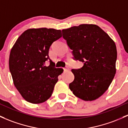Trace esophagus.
Wrapping results in <instances>:
<instances>
[{
    "instance_id": "esophagus-1",
    "label": "esophagus",
    "mask_w": 128,
    "mask_h": 128,
    "mask_svg": "<svg viewBox=\"0 0 128 128\" xmlns=\"http://www.w3.org/2000/svg\"><path fill=\"white\" fill-rule=\"evenodd\" d=\"M64 71H68L70 70V68H68V67H65V68H64Z\"/></svg>"
}]
</instances>
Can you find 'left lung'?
<instances>
[{
    "label": "left lung",
    "mask_w": 128,
    "mask_h": 128,
    "mask_svg": "<svg viewBox=\"0 0 128 128\" xmlns=\"http://www.w3.org/2000/svg\"><path fill=\"white\" fill-rule=\"evenodd\" d=\"M62 34L74 59L84 63L80 69L71 70L74 79L70 89L82 100H96L108 90L116 73L115 42L94 24L74 26L62 30Z\"/></svg>",
    "instance_id": "left-lung-1"
}]
</instances>
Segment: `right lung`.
<instances>
[{"instance_id":"add662e5","label":"right lung","mask_w":128,"mask_h":128,"mask_svg":"<svg viewBox=\"0 0 128 128\" xmlns=\"http://www.w3.org/2000/svg\"><path fill=\"white\" fill-rule=\"evenodd\" d=\"M61 37L60 30L29 28L13 45L10 54V71L14 86L28 102L39 104L51 96L64 70L56 68L48 54L53 42ZM46 61L50 62L48 67Z\"/></svg>"}]
</instances>
